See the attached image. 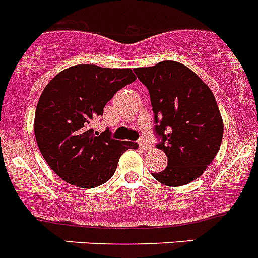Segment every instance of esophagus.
I'll list each match as a JSON object with an SVG mask.
<instances>
[{
  "label": "esophagus",
  "instance_id": "obj_1",
  "mask_svg": "<svg viewBox=\"0 0 258 258\" xmlns=\"http://www.w3.org/2000/svg\"><path fill=\"white\" fill-rule=\"evenodd\" d=\"M139 145H140V148H142V149H148V148L151 147V145H149V143L147 142V139H145V138H140V139H139Z\"/></svg>",
  "mask_w": 258,
  "mask_h": 258
}]
</instances>
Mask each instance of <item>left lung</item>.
<instances>
[{
  "label": "left lung",
  "mask_w": 258,
  "mask_h": 258,
  "mask_svg": "<svg viewBox=\"0 0 258 258\" xmlns=\"http://www.w3.org/2000/svg\"><path fill=\"white\" fill-rule=\"evenodd\" d=\"M149 91L157 148L167 156L163 171L152 174L169 187L203 175L222 143L223 122L209 87L184 64L163 61L134 69Z\"/></svg>",
  "instance_id": "8db88e82"
}]
</instances>
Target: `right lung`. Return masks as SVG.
Instances as JSON below:
<instances>
[{"mask_svg":"<svg viewBox=\"0 0 258 258\" xmlns=\"http://www.w3.org/2000/svg\"><path fill=\"white\" fill-rule=\"evenodd\" d=\"M136 80L130 69L76 64L46 84L35 113V136L44 160L64 182L82 188L106 183L127 149L138 143L111 139L92 128L120 88Z\"/></svg>","mask_w":258,"mask_h":258,"instance_id":"add662e5","label":"right lung"}]
</instances>
